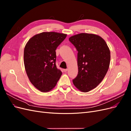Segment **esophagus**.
Listing matches in <instances>:
<instances>
[{"instance_id": "esophagus-1", "label": "esophagus", "mask_w": 131, "mask_h": 131, "mask_svg": "<svg viewBox=\"0 0 131 131\" xmlns=\"http://www.w3.org/2000/svg\"><path fill=\"white\" fill-rule=\"evenodd\" d=\"M63 71H64V72H67V71H68V69H63Z\"/></svg>"}]
</instances>
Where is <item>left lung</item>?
Returning a JSON list of instances; mask_svg holds the SVG:
<instances>
[{"instance_id": "1", "label": "left lung", "mask_w": 131, "mask_h": 131, "mask_svg": "<svg viewBox=\"0 0 131 131\" xmlns=\"http://www.w3.org/2000/svg\"><path fill=\"white\" fill-rule=\"evenodd\" d=\"M69 40L78 52V74L73 82L78 90L88 92L100 84L108 72L109 49L103 39L93 34L75 35Z\"/></svg>"}]
</instances>
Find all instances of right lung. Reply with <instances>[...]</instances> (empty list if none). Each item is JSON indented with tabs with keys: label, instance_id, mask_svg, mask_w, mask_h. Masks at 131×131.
<instances>
[{
	"label": "right lung",
	"instance_id": "add662e5",
	"mask_svg": "<svg viewBox=\"0 0 131 131\" xmlns=\"http://www.w3.org/2000/svg\"><path fill=\"white\" fill-rule=\"evenodd\" d=\"M67 34L43 32L34 35L24 50L26 72L35 88L41 92L50 91L56 85L62 72L56 65V50Z\"/></svg>",
	"mask_w": 131,
	"mask_h": 131
}]
</instances>
